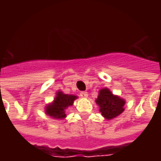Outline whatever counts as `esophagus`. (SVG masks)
Segmentation results:
<instances>
[{
    "mask_svg": "<svg viewBox=\"0 0 161 161\" xmlns=\"http://www.w3.org/2000/svg\"><path fill=\"white\" fill-rule=\"evenodd\" d=\"M80 97H88V92H86V91H81V92L80 93Z\"/></svg>",
    "mask_w": 161,
    "mask_h": 161,
    "instance_id": "obj_1",
    "label": "esophagus"
}]
</instances>
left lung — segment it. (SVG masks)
I'll return each mask as SVG.
<instances>
[{
	"label": "left lung",
	"instance_id": "8db88e82",
	"mask_svg": "<svg viewBox=\"0 0 161 161\" xmlns=\"http://www.w3.org/2000/svg\"><path fill=\"white\" fill-rule=\"evenodd\" d=\"M96 103L103 116L108 120H111L124 112L125 101L120 97L114 95L108 89H102L98 92Z\"/></svg>",
	"mask_w": 161,
	"mask_h": 161
}]
</instances>
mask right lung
Instances as JSON below:
<instances>
[{
  "instance_id": "obj_1",
  "label": "right lung",
  "mask_w": 161,
  "mask_h": 161,
  "mask_svg": "<svg viewBox=\"0 0 161 161\" xmlns=\"http://www.w3.org/2000/svg\"><path fill=\"white\" fill-rule=\"evenodd\" d=\"M77 96L64 94L62 91H58L53 102L46 107V113L54 119H64L66 117L65 109L72 106Z\"/></svg>"
}]
</instances>
